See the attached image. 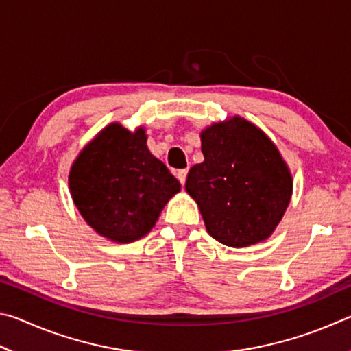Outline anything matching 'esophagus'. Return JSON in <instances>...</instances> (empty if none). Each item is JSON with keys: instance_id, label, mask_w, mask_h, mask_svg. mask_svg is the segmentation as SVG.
Instances as JSON below:
<instances>
[{"instance_id": "1", "label": "esophagus", "mask_w": 351, "mask_h": 351, "mask_svg": "<svg viewBox=\"0 0 351 351\" xmlns=\"http://www.w3.org/2000/svg\"><path fill=\"white\" fill-rule=\"evenodd\" d=\"M176 178H178V180H180V182L184 186V184H186V180H187V170L186 169L178 170L176 171Z\"/></svg>"}]
</instances>
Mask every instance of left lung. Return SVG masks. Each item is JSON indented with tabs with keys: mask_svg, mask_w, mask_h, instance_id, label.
<instances>
[{
	"mask_svg": "<svg viewBox=\"0 0 351 351\" xmlns=\"http://www.w3.org/2000/svg\"><path fill=\"white\" fill-rule=\"evenodd\" d=\"M199 138L204 161L190 169L186 192L207 232L230 247L268 240L293 195V175L274 142L240 116L213 122Z\"/></svg>",
	"mask_w": 351,
	"mask_h": 351,
	"instance_id": "1",
	"label": "left lung"
}]
</instances>
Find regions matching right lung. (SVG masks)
<instances>
[{"label":"right lung","mask_w":351,"mask_h":351,"mask_svg":"<svg viewBox=\"0 0 351 351\" xmlns=\"http://www.w3.org/2000/svg\"><path fill=\"white\" fill-rule=\"evenodd\" d=\"M69 192L100 237L133 243L156 224L181 184L147 147L145 128L112 122L82 148L71 165Z\"/></svg>","instance_id":"1"}]
</instances>
